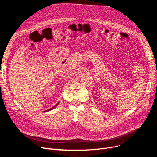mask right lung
<instances>
[{
    "instance_id": "1",
    "label": "right lung",
    "mask_w": 157,
    "mask_h": 157,
    "mask_svg": "<svg viewBox=\"0 0 157 157\" xmlns=\"http://www.w3.org/2000/svg\"><path fill=\"white\" fill-rule=\"evenodd\" d=\"M58 103H57V104H56V105H55L54 107H56L57 105H58ZM53 108H54V107H52V108L49 109H48V110H47V111H50V110H52V109H53Z\"/></svg>"
}]
</instances>
